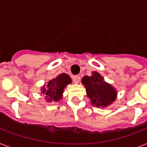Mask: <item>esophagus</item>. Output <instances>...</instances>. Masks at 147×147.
<instances>
[{
  "label": "esophagus",
  "instance_id": "34e87169",
  "mask_svg": "<svg viewBox=\"0 0 147 147\" xmlns=\"http://www.w3.org/2000/svg\"><path fill=\"white\" fill-rule=\"evenodd\" d=\"M73 81L75 83H79L80 81V76H75L73 77Z\"/></svg>",
  "mask_w": 147,
  "mask_h": 147
}]
</instances>
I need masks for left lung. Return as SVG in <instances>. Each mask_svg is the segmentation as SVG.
<instances>
[{
  "label": "left lung",
  "instance_id": "1",
  "mask_svg": "<svg viewBox=\"0 0 147 147\" xmlns=\"http://www.w3.org/2000/svg\"><path fill=\"white\" fill-rule=\"evenodd\" d=\"M82 84L86 88V95L91 104L97 108L109 106L117 99L116 88L105 82L104 78L98 71H92L90 76H83Z\"/></svg>",
  "mask_w": 147,
  "mask_h": 147
}]
</instances>
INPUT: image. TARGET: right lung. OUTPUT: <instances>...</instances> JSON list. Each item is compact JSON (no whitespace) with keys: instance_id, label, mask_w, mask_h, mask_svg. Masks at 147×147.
<instances>
[{"instance_id":"add662e5","label":"right lung","mask_w":147,"mask_h":147,"mask_svg":"<svg viewBox=\"0 0 147 147\" xmlns=\"http://www.w3.org/2000/svg\"><path fill=\"white\" fill-rule=\"evenodd\" d=\"M71 82V79L67 74H59L41 87V94L47 102L61 101L63 98L64 88Z\"/></svg>"}]
</instances>
